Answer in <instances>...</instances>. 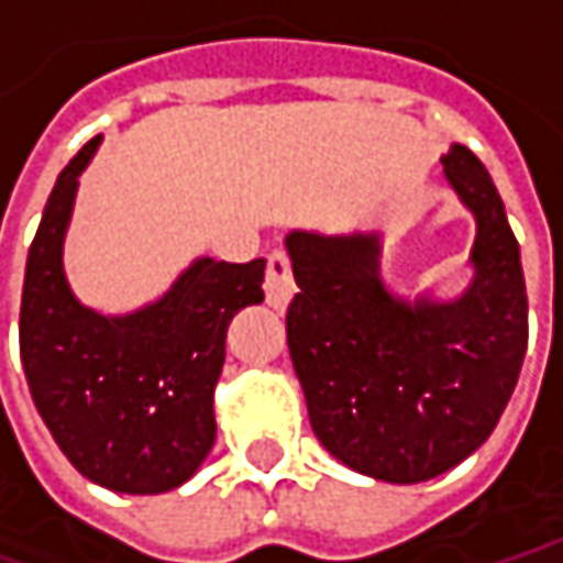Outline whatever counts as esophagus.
I'll list each match as a JSON object with an SVG mask.
<instances>
[{"instance_id": "1", "label": "esophagus", "mask_w": 563, "mask_h": 563, "mask_svg": "<svg viewBox=\"0 0 563 563\" xmlns=\"http://www.w3.org/2000/svg\"><path fill=\"white\" fill-rule=\"evenodd\" d=\"M296 292V280H292V267H289V258L286 252H271L267 255V271H264V299L271 308L283 311L289 299Z\"/></svg>"}]
</instances>
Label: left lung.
Returning a JSON list of instances; mask_svg holds the SVG:
<instances>
[{
  "instance_id": "8db88e82",
  "label": "left lung",
  "mask_w": 563,
  "mask_h": 563,
  "mask_svg": "<svg viewBox=\"0 0 563 563\" xmlns=\"http://www.w3.org/2000/svg\"><path fill=\"white\" fill-rule=\"evenodd\" d=\"M442 170L476 218L461 299L393 296L377 233L286 236L299 286L286 342L311 430L345 467L386 483H423L474 455L527 355L520 245L493 177L467 146L449 148Z\"/></svg>"
}]
</instances>
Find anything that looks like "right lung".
<instances>
[{
  "instance_id": "1",
  "label": "right lung",
  "mask_w": 563,
  "mask_h": 563,
  "mask_svg": "<svg viewBox=\"0 0 563 563\" xmlns=\"http://www.w3.org/2000/svg\"><path fill=\"white\" fill-rule=\"evenodd\" d=\"M99 136L58 174L21 296V364L52 439L80 474L126 495L177 489L214 445V386L233 314L264 299V258H196L158 301L106 318L70 292L62 245L77 177Z\"/></svg>"
}]
</instances>
